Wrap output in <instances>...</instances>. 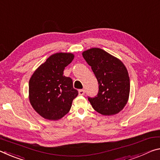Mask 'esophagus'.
Wrapping results in <instances>:
<instances>
[{
    "instance_id": "1",
    "label": "esophagus",
    "mask_w": 160,
    "mask_h": 160,
    "mask_svg": "<svg viewBox=\"0 0 160 160\" xmlns=\"http://www.w3.org/2000/svg\"><path fill=\"white\" fill-rule=\"evenodd\" d=\"M78 93H79V95H84L85 90H79V91H78Z\"/></svg>"
}]
</instances>
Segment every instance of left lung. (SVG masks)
Returning <instances> with one entry per match:
<instances>
[{
  "instance_id": "left-lung-1",
  "label": "left lung",
  "mask_w": 160,
  "mask_h": 160,
  "mask_svg": "<svg viewBox=\"0 0 160 160\" xmlns=\"http://www.w3.org/2000/svg\"><path fill=\"white\" fill-rule=\"evenodd\" d=\"M82 56L91 66L99 85L97 96L88 98L94 110L108 116L120 112L128 103L130 90V78L125 65L98 48L85 50Z\"/></svg>"
}]
</instances>
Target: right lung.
<instances>
[{
  "mask_svg": "<svg viewBox=\"0 0 160 160\" xmlns=\"http://www.w3.org/2000/svg\"><path fill=\"white\" fill-rule=\"evenodd\" d=\"M70 52H57L35 70L29 80V100L32 108L49 120H58L69 112L78 91L72 80L63 75L74 59Z\"/></svg>",
  "mask_w": 160,
  "mask_h": 160,
  "instance_id": "obj_1",
  "label": "right lung"
}]
</instances>
